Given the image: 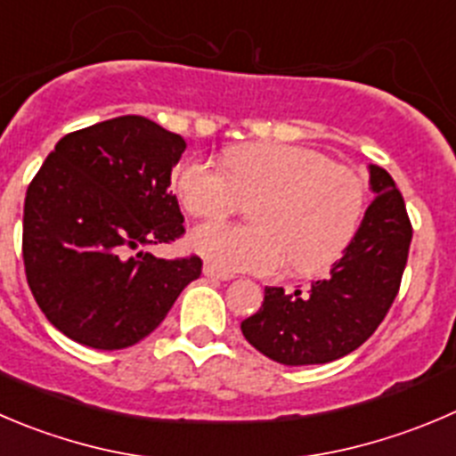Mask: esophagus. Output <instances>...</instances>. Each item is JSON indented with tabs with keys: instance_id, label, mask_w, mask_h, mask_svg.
<instances>
[{
	"instance_id": "34e87169",
	"label": "esophagus",
	"mask_w": 456,
	"mask_h": 456,
	"mask_svg": "<svg viewBox=\"0 0 456 456\" xmlns=\"http://www.w3.org/2000/svg\"><path fill=\"white\" fill-rule=\"evenodd\" d=\"M203 275L210 277V280H221V281L232 280V273L219 271V268H215V266H212V264H206V266H203Z\"/></svg>"
}]
</instances>
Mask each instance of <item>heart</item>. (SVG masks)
<instances>
[{
    "label": "heart",
    "instance_id": "b5f03b06",
    "mask_svg": "<svg viewBox=\"0 0 456 456\" xmlns=\"http://www.w3.org/2000/svg\"><path fill=\"white\" fill-rule=\"evenodd\" d=\"M175 190L190 215L221 219L257 201L255 225H199L190 244L224 273L273 275L284 264L314 275L345 255L361 228L367 183L358 170L322 151L281 142H250L225 154V172L190 159L175 172Z\"/></svg>",
    "mask_w": 456,
    "mask_h": 456
}]
</instances>
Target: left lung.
Here are the masks:
<instances>
[{"mask_svg":"<svg viewBox=\"0 0 456 456\" xmlns=\"http://www.w3.org/2000/svg\"><path fill=\"white\" fill-rule=\"evenodd\" d=\"M374 201L324 280L284 293L266 286L264 305L241 322L246 340L281 365H322L351 354L379 329L401 289L411 224L392 176L370 166Z\"/></svg>","mask_w":456,"mask_h":456,"instance_id":"obj_1","label":"left lung"}]
</instances>
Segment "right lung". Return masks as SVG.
<instances>
[{
    "label": "right lung",
    "instance_id": "obj_1",
    "mask_svg": "<svg viewBox=\"0 0 456 456\" xmlns=\"http://www.w3.org/2000/svg\"><path fill=\"white\" fill-rule=\"evenodd\" d=\"M185 141L142 116L60 138L28 183L21 257L28 289L58 331L94 349L150 336L201 257L159 259L145 246L185 232L170 192Z\"/></svg>",
    "mask_w": 456,
    "mask_h": 456
}]
</instances>
